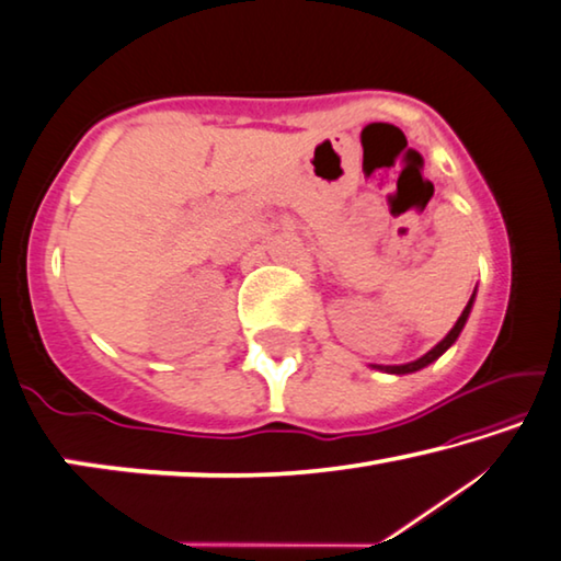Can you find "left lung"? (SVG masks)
Segmentation results:
<instances>
[{"label":"left lung","mask_w":561,"mask_h":561,"mask_svg":"<svg viewBox=\"0 0 561 561\" xmlns=\"http://www.w3.org/2000/svg\"><path fill=\"white\" fill-rule=\"evenodd\" d=\"M473 302H476V291L471 295V299H468V305L463 307V312H461V317H458L456 320V324L454 328H450V332L446 334V337H443L436 347H431L428 353H425L423 357H417V360H413V363H405V365H370L373 370H380V373H390V375H408V373H417V370H423V367H428L431 363H436L438 357L446 353V350L454 345V342L458 340V334H461V330L466 328V320H468V314H471V309H473Z\"/></svg>","instance_id":"1"}]
</instances>
